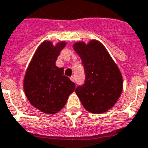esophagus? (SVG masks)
<instances>
[{"label":"esophagus","instance_id":"obj_1","mask_svg":"<svg viewBox=\"0 0 148 148\" xmlns=\"http://www.w3.org/2000/svg\"><path fill=\"white\" fill-rule=\"evenodd\" d=\"M70 79H71V80H72L73 82H75V79L74 76H71V77H70Z\"/></svg>","mask_w":148,"mask_h":148}]
</instances>
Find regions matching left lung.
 <instances>
[{"label":"left lung","mask_w":148,"mask_h":148,"mask_svg":"<svg viewBox=\"0 0 148 148\" xmlns=\"http://www.w3.org/2000/svg\"><path fill=\"white\" fill-rule=\"evenodd\" d=\"M84 67L85 82L75 89V93L85 110L92 114H102L111 109L121 95L122 75L102 43L91 40L86 44H73Z\"/></svg>","instance_id":"left-lung-1"}]
</instances>
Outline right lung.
Listing matches in <instances>:
<instances>
[{
  "instance_id": "right-lung-1",
  "label": "right lung",
  "mask_w": 148,
  "mask_h": 148,
  "mask_svg": "<svg viewBox=\"0 0 148 148\" xmlns=\"http://www.w3.org/2000/svg\"><path fill=\"white\" fill-rule=\"evenodd\" d=\"M66 45L60 42L55 46L43 42L34 53L23 79V90L34 108L47 114H54L63 108L75 88V84L64 75V68L56 61Z\"/></svg>"
}]
</instances>
